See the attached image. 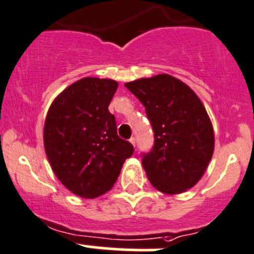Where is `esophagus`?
I'll use <instances>...</instances> for the list:
<instances>
[{"instance_id":"esophagus-1","label":"esophagus","mask_w":254,"mask_h":254,"mask_svg":"<svg viewBox=\"0 0 254 254\" xmlns=\"http://www.w3.org/2000/svg\"><path fill=\"white\" fill-rule=\"evenodd\" d=\"M129 142L132 143V145H135V138L132 137V138H130V139H129Z\"/></svg>"}]
</instances>
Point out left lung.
I'll list each match as a JSON object with an SVG mask.
<instances>
[{"instance_id":"1","label":"left lung","mask_w":254,"mask_h":254,"mask_svg":"<svg viewBox=\"0 0 254 254\" xmlns=\"http://www.w3.org/2000/svg\"><path fill=\"white\" fill-rule=\"evenodd\" d=\"M125 86L145 107L154 145L143 154L150 184L164 194L187 191L204 175L213 154L215 135L197 95L168 74L142 77Z\"/></svg>"}]
</instances>
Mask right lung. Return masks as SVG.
Here are the masks:
<instances>
[{"instance_id":"obj_1","label":"right lung","mask_w":254,"mask_h":254,"mask_svg":"<svg viewBox=\"0 0 254 254\" xmlns=\"http://www.w3.org/2000/svg\"><path fill=\"white\" fill-rule=\"evenodd\" d=\"M119 84L84 77L60 92L44 122V149L53 172L72 194L94 199L112 189L133 145L117 135L109 105Z\"/></svg>"}]
</instances>
